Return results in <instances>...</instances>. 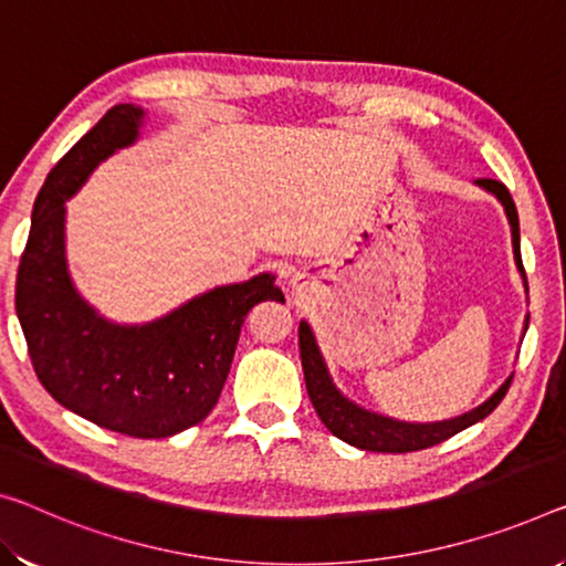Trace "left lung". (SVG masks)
I'll return each mask as SVG.
<instances>
[{
  "instance_id": "obj_1",
  "label": "left lung",
  "mask_w": 566,
  "mask_h": 566,
  "mask_svg": "<svg viewBox=\"0 0 566 566\" xmlns=\"http://www.w3.org/2000/svg\"><path fill=\"white\" fill-rule=\"evenodd\" d=\"M478 185L489 189V192L499 197L501 205L506 207L511 234H514L516 263H518V271L524 273V263H521V245H518V212H516L514 199H511V192L506 189V185H501V181L495 179H478ZM298 349H301L303 377H306L311 405L321 417V422H324L338 440L349 442L354 448L371 450V453H415V450L432 448L442 440L453 438V434H458L460 430L471 428V424H475L478 420L489 417L495 407L501 405V399L506 397L511 379H514L509 377L499 387V392H495L491 399H485L481 407H475L471 412L453 417V420L412 424V422H397V420H389V417L361 410V407L349 402L344 395H338V389L334 387L332 377H328L326 364L318 354L316 338H313L306 321H301L298 326Z\"/></svg>"
}]
</instances>
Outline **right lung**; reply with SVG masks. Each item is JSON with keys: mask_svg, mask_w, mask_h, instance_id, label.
<instances>
[{"mask_svg": "<svg viewBox=\"0 0 566 566\" xmlns=\"http://www.w3.org/2000/svg\"><path fill=\"white\" fill-rule=\"evenodd\" d=\"M144 111L113 106L48 174L17 268L14 308L40 385L55 402L128 438H169L202 422L220 399L242 321L283 301L273 275L222 285L146 326L103 321L65 265V199L138 134Z\"/></svg>", "mask_w": 566, "mask_h": 566, "instance_id": "right-lung-1", "label": "right lung"}]
</instances>
